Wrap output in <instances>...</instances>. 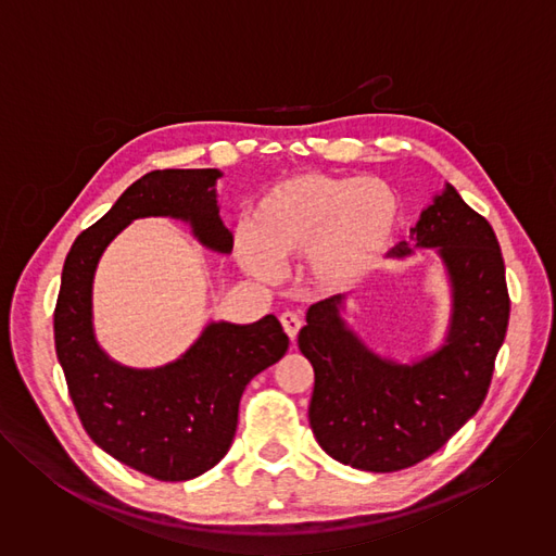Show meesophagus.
<instances>
[{
    "mask_svg": "<svg viewBox=\"0 0 556 556\" xmlns=\"http://www.w3.org/2000/svg\"><path fill=\"white\" fill-rule=\"evenodd\" d=\"M279 321H281L283 332L288 334V339H290V341H294V339H296V334H299V330H301V319H299V314H294V312H283V314L279 316Z\"/></svg>",
    "mask_w": 556,
    "mask_h": 556,
    "instance_id": "esophagus-1",
    "label": "esophagus"
}]
</instances>
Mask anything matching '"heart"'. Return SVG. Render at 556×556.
Masks as SVG:
<instances>
[{
    "label": "heart",
    "mask_w": 556,
    "mask_h": 556,
    "mask_svg": "<svg viewBox=\"0 0 556 556\" xmlns=\"http://www.w3.org/2000/svg\"><path fill=\"white\" fill-rule=\"evenodd\" d=\"M399 222L401 198L378 178L292 176L262 193L235 255L262 281H273L279 264L307 255L309 286L341 296L380 266Z\"/></svg>",
    "instance_id": "obj_1"
}]
</instances>
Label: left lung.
Returning a JSON list of instances; mask_svg holds the SVG:
<instances>
[{
    "label": "left lung",
    "instance_id": "obj_1",
    "mask_svg": "<svg viewBox=\"0 0 556 556\" xmlns=\"http://www.w3.org/2000/svg\"><path fill=\"white\" fill-rule=\"evenodd\" d=\"M409 237L391 255L438 249L451 279V326L438 352L412 365L376 356L341 319L343 296L309 305L299 332V350L314 367L307 416L316 442L341 464L371 472L422 462L478 414L510 316L495 230L451 185Z\"/></svg>",
    "mask_w": 556,
    "mask_h": 556
}]
</instances>
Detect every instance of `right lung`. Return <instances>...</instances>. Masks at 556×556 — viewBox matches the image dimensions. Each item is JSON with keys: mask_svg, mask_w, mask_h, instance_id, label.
<instances>
[{"mask_svg": "<svg viewBox=\"0 0 556 556\" xmlns=\"http://www.w3.org/2000/svg\"><path fill=\"white\" fill-rule=\"evenodd\" d=\"M217 169H165L136 180L76 237L54 307V348L88 435L118 462L163 482L193 480L230 448L247 384L288 350L275 314L251 326L211 324L182 358L155 369L114 363L92 330V279L105 247L136 217L191 224L217 253L232 251L219 219Z\"/></svg>", "mask_w": 556, "mask_h": 556, "instance_id": "1", "label": "right lung"}]
</instances>
